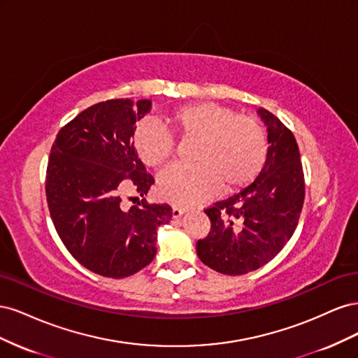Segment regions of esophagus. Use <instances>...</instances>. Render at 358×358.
<instances>
[{
	"label": "esophagus",
	"instance_id": "esophagus-1",
	"mask_svg": "<svg viewBox=\"0 0 358 358\" xmlns=\"http://www.w3.org/2000/svg\"><path fill=\"white\" fill-rule=\"evenodd\" d=\"M185 208H180V206H173L171 208V215L173 218H179V216H182L183 213H185Z\"/></svg>",
	"mask_w": 358,
	"mask_h": 358
}]
</instances>
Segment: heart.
<instances>
[{"label": "heart", "instance_id": "b5f03b06", "mask_svg": "<svg viewBox=\"0 0 358 358\" xmlns=\"http://www.w3.org/2000/svg\"><path fill=\"white\" fill-rule=\"evenodd\" d=\"M167 121L182 143H194L191 167H170L161 173L158 194L175 204L208 199L221 187L233 192L251 183L263 170L268 140L263 124L249 115L216 103L182 106ZM137 157L148 167H161L176 155L173 137L150 121L133 133Z\"/></svg>", "mask_w": 358, "mask_h": 358}]
</instances>
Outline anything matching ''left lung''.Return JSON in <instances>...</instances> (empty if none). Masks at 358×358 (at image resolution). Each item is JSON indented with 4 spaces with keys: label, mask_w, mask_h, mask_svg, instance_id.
I'll return each mask as SVG.
<instances>
[{
    "label": "left lung",
    "mask_w": 358,
    "mask_h": 358,
    "mask_svg": "<svg viewBox=\"0 0 358 358\" xmlns=\"http://www.w3.org/2000/svg\"><path fill=\"white\" fill-rule=\"evenodd\" d=\"M268 154L251 185L204 212L208 236L197 242L201 262L224 275H245L275 258L291 239L305 201V175L294 134L266 109Z\"/></svg>",
    "instance_id": "1"
}]
</instances>
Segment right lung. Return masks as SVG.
I'll list each match as a JSON object with an SVG mask.
<instances>
[{
  "mask_svg": "<svg viewBox=\"0 0 358 358\" xmlns=\"http://www.w3.org/2000/svg\"><path fill=\"white\" fill-rule=\"evenodd\" d=\"M152 103H96L64 125L46 170L50 218L67 251L94 273L125 278L157 254V229L171 220L169 204L145 199L129 209L124 194L143 197L155 182L133 146L136 121Z\"/></svg>",
  "mask_w": 358,
  "mask_h": 358,
  "instance_id": "add662e5",
  "label": "right lung"
}]
</instances>
